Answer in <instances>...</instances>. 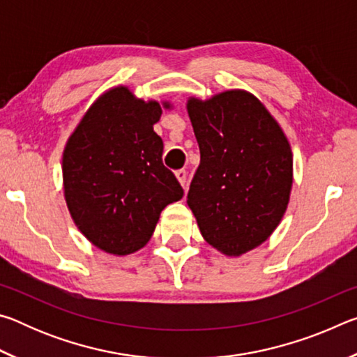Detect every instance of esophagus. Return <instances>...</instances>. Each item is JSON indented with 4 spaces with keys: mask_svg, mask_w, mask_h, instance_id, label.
Segmentation results:
<instances>
[{
    "mask_svg": "<svg viewBox=\"0 0 357 357\" xmlns=\"http://www.w3.org/2000/svg\"><path fill=\"white\" fill-rule=\"evenodd\" d=\"M176 178H178V181H179V184L183 185V187H185V179H187L185 170H178V172H176Z\"/></svg>",
    "mask_w": 357,
    "mask_h": 357,
    "instance_id": "1",
    "label": "esophagus"
}]
</instances>
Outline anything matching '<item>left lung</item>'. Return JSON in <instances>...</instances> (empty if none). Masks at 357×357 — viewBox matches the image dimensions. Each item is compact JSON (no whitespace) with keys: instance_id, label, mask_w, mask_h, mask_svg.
Instances as JSON below:
<instances>
[{"instance_id":"1","label":"left lung","mask_w":357,"mask_h":357,"mask_svg":"<svg viewBox=\"0 0 357 357\" xmlns=\"http://www.w3.org/2000/svg\"><path fill=\"white\" fill-rule=\"evenodd\" d=\"M200 165L187 204L202 236L227 257L261 245L279 227L293 187V153L263 102L245 89L187 99Z\"/></svg>"}]
</instances>
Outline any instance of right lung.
<instances>
[{"label":"right lung","instance_id":"1","mask_svg":"<svg viewBox=\"0 0 357 357\" xmlns=\"http://www.w3.org/2000/svg\"><path fill=\"white\" fill-rule=\"evenodd\" d=\"M168 100H143L126 84L96 99L63 151V189L72 220L89 243L110 255L143 249L160 213L183 187L162 164L154 132Z\"/></svg>","mask_w":357,"mask_h":357}]
</instances>
